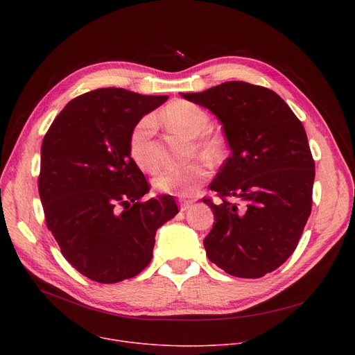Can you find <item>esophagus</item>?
Segmentation results:
<instances>
[{"label":"esophagus","instance_id":"34e87169","mask_svg":"<svg viewBox=\"0 0 355 355\" xmlns=\"http://www.w3.org/2000/svg\"><path fill=\"white\" fill-rule=\"evenodd\" d=\"M191 206H193V201L184 200V198L180 200V210H181V211H187Z\"/></svg>","mask_w":355,"mask_h":355}]
</instances>
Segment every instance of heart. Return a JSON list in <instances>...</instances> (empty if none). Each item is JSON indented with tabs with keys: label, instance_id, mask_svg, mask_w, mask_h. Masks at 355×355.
<instances>
[{
	"label": "heart",
	"instance_id": "1",
	"mask_svg": "<svg viewBox=\"0 0 355 355\" xmlns=\"http://www.w3.org/2000/svg\"><path fill=\"white\" fill-rule=\"evenodd\" d=\"M164 118L173 129L189 138L201 135L209 126L207 112L198 105L189 101H174L164 109ZM155 121L151 115L139 119L132 128L128 139L129 154L142 171L151 173L155 170L157 159L153 148V135ZM197 146L204 151H210L216 146V141L200 138ZM210 175V166L204 161H194L187 165L170 166L162 170L154 178V187L162 194H175L187 197L196 193L202 182Z\"/></svg>",
	"mask_w": 355,
	"mask_h": 355
}]
</instances>
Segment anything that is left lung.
<instances>
[{
  "instance_id": "obj_1",
  "label": "left lung",
  "mask_w": 355,
  "mask_h": 355,
  "mask_svg": "<svg viewBox=\"0 0 355 355\" xmlns=\"http://www.w3.org/2000/svg\"><path fill=\"white\" fill-rule=\"evenodd\" d=\"M184 99L210 109L232 149L204 197L214 226L204 239L210 262L236 277H262L295 252L312 207L315 161L306 132L268 87L225 82Z\"/></svg>"
}]
</instances>
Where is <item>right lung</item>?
I'll use <instances>...</instances> for the list:
<instances>
[{
    "label": "right lung",
    "instance_id": "obj_1",
    "mask_svg": "<svg viewBox=\"0 0 355 355\" xmlns=\"http://www.w3.org/2000/svg\"><path fill=\"white\" fill-rule=\"evenodd\" d=\"M168 96L102 87L70 101L42 144L39 194L47 229L67 262L92 281L116 284L153 259L157 230L178 207L141 198L149 184L130 158L135 123Z\"/></svg>",
    "mask_w": 355,
    "mask_h": 355
}]
</instances>
